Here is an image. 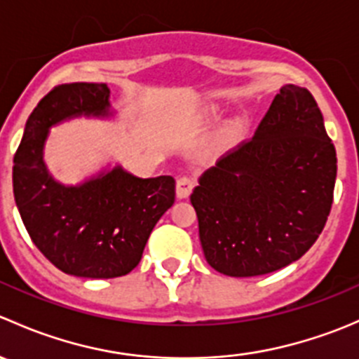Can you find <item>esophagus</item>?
<instances>
[{
  "mask_svg": "<svg viewBox=\"0 0 359 359\" xmlns=\"http://www.w3.org/2000/svg\"><path fill=\"white\" fill-rule=\"evenodd\" d=\"M193 187L194 179H191V177H180L177 180V198H180V200L187 198L191 194V191H193Z\"/></svg>",
  "mask_w": 359,
  "mask_h": 359,
  "instance_id": "34e87169",
  "label": "esophagus"
}]
</instances>
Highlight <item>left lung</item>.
I'll list each match as a JSON object with an SVG mask.
<instances>
[{
	"instance_id": "8db88e82",
	"label": "left lung",
	"mask_w": 359,
	"mask_h": 359,
	"mask_svg": "<svg viewBox=\"0 0 359 359\" xmlns=\"http://www.w3.org/2000/svg\"><path fill=\"white\" fill-rule=\"evenodd\" d=\"M334 142L307 88L285 85L255 135L206 170L191 203L210 266L234 278L299 260L330 215Z\"/></svg>"
}]
</instances>
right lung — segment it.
Here are the masks:
<instances>
[{
    "label": "right lung",
    "instance_id": "obj_1",
    "mask_svg": "<svg viewBox=\"0 0 359 359\" xmlns=\"http://www.w3.org/2000/svg\"><path fill=\"white\" fill-rule=\"evenodd\" d=\"M106 83H66L29 116L13 156V196L39 252L62 273L92 280L128 274L151 231L175 201L170 175L139 179L116 166L79 186L52 179L43 161L48 130L76 116L109 114Z\"/></svg>",
    "mask_w": 359,
    "mask_h": 359
}]
</instances>
